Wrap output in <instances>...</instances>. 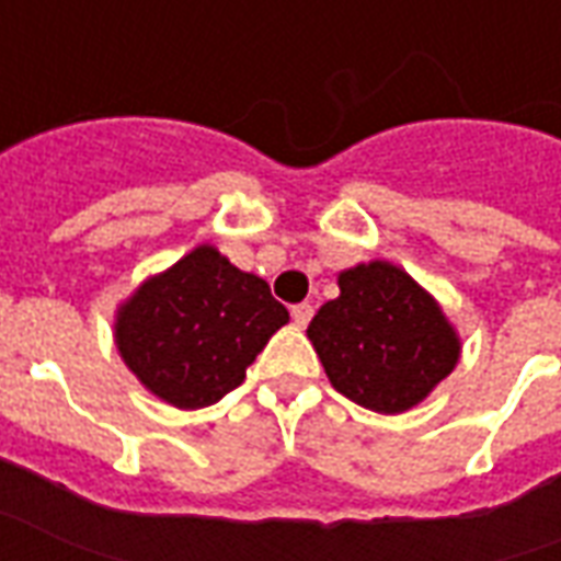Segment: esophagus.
<instances>
[{
	"label": "esophagus",
	"mask_w": 561,
	"mask_h": 561,
	"mask_svg": "<svg viewBox=\"0 0 561 561\" xmlns=\"http://www.w3.org/2000/svg\"><path fill=\"white\" fill-rule=\"evenodd\" d=\"M310 320H313V305L301 301V305H296V308H293V322H296L298 329H305Z\"/></svg>",
	"instance_id": "34e87169"
}]
</instances>
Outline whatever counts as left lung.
<instances>
[{"label": "left lung", "mask_w": 561, "mask_h": 561, "mask_svg": "<svg viewBox=\"0 0 561 561\" xmlns=\"http://www.w3.org/2000/svg\"><path fill=\"white\" fill-rule=\"evenodd\" d=\"M337 286L308 325L331 386L382 415L419 407L463 350L443 305L388 260L343 268Z\"/></svg>", "instance_id": "1"}]
</instances>
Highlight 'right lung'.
I'll return each mask as SVG.
<instances>
[{"label":"right lung","mask_w":561,"mask_h":561,"mask_svg":"<svg viewBox=\"0 0 561 561\" xmlns=\"http://www.w3.org/2000/svg\"><path fill=\"white\" fill-rule=\"evenodd\" d=\"M286 322L263 277L236 268L215 244H196L118 305L113 337L154 398L203 410L244 382L248 365Z\"/></svg>","instance_id":"right-lung-1"}]
</instances>
